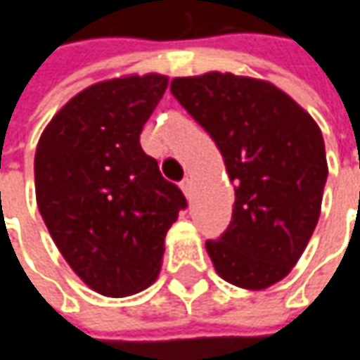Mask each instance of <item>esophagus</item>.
<instances>
[{"label": "esophagus", "mask_w": 360, "mask_h": 360, "mask_svg": "<svg viewBox=\"0 0 360 360\" xmlns=\"http://www.w3.org/2000/svg\"><path fill=\"white\" fill-rule=\"evenodd\" d=\"M181 189H183V193H185V198L187 200H191V193H193V181L189 179H183L181 181Z\"/></svg>", "instance_id": "obj_1"}]
</instances>
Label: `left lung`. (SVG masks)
<instances>
[{
    "label": "left lung",
    "instance_id": "8db88e82",
    "mask_svg": "<svg viewBox=\"0 0 360 360\" xmlns=\"http://www.w3.org/2000/svg\"><path fill=\"white\" fill-rule=\"evenodd\" d=\"M171 91L220 148L234 183L232 222L205 248L224 281L259 291L300 261L328 177L322 130L273 83L232 73L175 77Z\"/></svg>",
    "mask_w": 360,
    "mask_h": 360
}]
</instances>
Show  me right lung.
I'll use <instances>...</instances> for the list:
<instances>
[{"instance_id":"add662e5","label":"right lung","mask_w":360,"mask_h":360,"mask_svg":"<svg viewBox=\"0 0 360 360\" xmlns=\"http://www.w3.org/2000/svg\"><path fill=\"white\" fill-rule=\"evenodd\" d=\"M169 85L159 73L99 81L71 97L36 146V203L79 279L126 297L159 277L165 236L187 205L140 146Z\"/></svg>"}]
</instances>
